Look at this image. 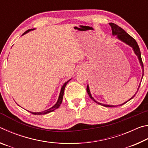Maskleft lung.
I'll use <instances>...</instances> for the list:
<instances>
[{"mask_svg":"<svg viewBox=\"0 0 148 148\" xmlns=\"http://www.w3.org/2000/svg\"><path fill=\"white\" fill-rule=\"evenodd\" d=\"M109 24H110V25L111 26L112 35H113V36H117L116 38L118 40H119L120 41L124 42L125 44H126L127 45H128V46H129L130 47H131L132 49H133L135 55H136V56L138 57V60H139V62H140V65H141V67L142 69V77H143V76H144V64H143V62H142V57H141V53H140V50L138 45V44H137V42L133 38H132V37L130 36L128 33H127V32H125L122 28H121V27H119L118 25H117L116 24H114L113 23H110ZM140 84H141V82H140L139 84L136 93H135L133 96H132L131 98L129 100V101L123 102V104H121L119 105H117V106H121V105H123V104H125V103H127V102L129 101L130 100H131L132 98H134L135 95L137 93L138 91ZM87 93H88L89 96L90 97V98H91L92 100H93V101L95 102H97L98 104H100V105H101V106H103L105 107H116V106H114V105H108V104L100 103V102L95 101L91 94V92H90V89H89V87L88 85H87Z\"/></svg>","mask_w":148,"mask_h":148,"instance_id":"1","label":"left lung"}]
</instances>
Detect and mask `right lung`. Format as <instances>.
<instances>
[{
	"instance_id": "1",
	"label": "right lung",
	"mask_w": 148,
	"mask_h": 148,
	"mask_svg": "<svg viewBox=\"0 0 148 148\" xmlns=\"http://www.w3.org/2000/svg\"><path fill=\"white\" fill-rule=\"evenodd\" d=\"M35 29H29L27 30V31H25L23 33V35L25 34L26 33H27V32H29L30 31H33V30H34ZM70 80H71V79H70L69 81H67L65 82V83L63 84V86H62L61 89V91H60V94H59V98H58V100H57V101L56 104H55L53 106L50 108L47 109V110H44V111L42 112H30L29 111V112H31V114H34V115H44V114H48L49 113V112H51L54 111L55 110L58 108L60 106V105L62 103V98H63V95H64V89H65V87H66V84H68V82L70 81Z\"/></svg>"
}]
</instances>
